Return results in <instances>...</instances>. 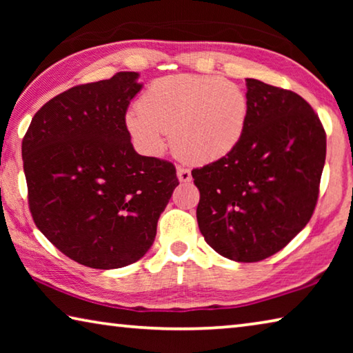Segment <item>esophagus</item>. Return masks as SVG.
<instances>
[{
  "instance_id": "obj_1",
  "label": "esophagus",
  "mask_w": 353,
  "mask_h": 353,
  "mask_svg": "<svg viewBox=\"0 0 353 353\" xmlns=\"http://www.w3.org/2000/svg\"><path fill=\"white\" fill-rule=\"evenodd\" d=\"M177 179L181 182H191V171L183 168V166H177Z\"/></svg>"
}]
</instances>
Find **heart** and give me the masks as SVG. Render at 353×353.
<instances>
[{"instance_id": "heart-1", "label": "heart", "mask_w": 353, "mask_h": 353, "mask_svg": "<svg viewBox=\"0 0 353 353\" xmlns=\"http://www.w3.org/2000/svg\"><path fill=\"white\" fill-rule=\"evenodd\" d=\"M249 103L236 83L216 76L172 74L154 81L139 109L126 115L128 130L143 152L159 155L171 132L174 151L194 163L229 154L244 134Z\"/></svg>"}]
</instances>
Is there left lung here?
<instances>
[{
  "label": "left lung",
  "instance_id": "obj_1",
  "mask_svg": "<svg viewBox=\"0 0 353 353\" xmlns=\"http://www.w3.org/2000/svg\"><path fill=\"white\" fill-rule=\"evenodd\" d=\"M248 121L238 145L191 171L199 230L225 259L252 263L283 249L308 224L325 163V130L305 99L246 79Z\"/></svg>",
  "mask_w": 353,
  "mask_h": 353
}]
</instances>
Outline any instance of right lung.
<instances>
[{
  "instance_id": "right-lung-1",
  "label": "right lung",
  "mask_w": 353,
  "mask_h": 353,
  "mask_svg": "<svg viewBox=\"0 0 353 353\" xmlns=\"http://www.w3.org/2000/svg\"><path fill=\"white\" fill-rule=\"evenodd\" d=\"M139 73L76 85L35 113L21 143L28 202L39 230L94 270L135 263L179 185L171 162L135 152L126 126Z\"/></svg>"
}]
</instances>
